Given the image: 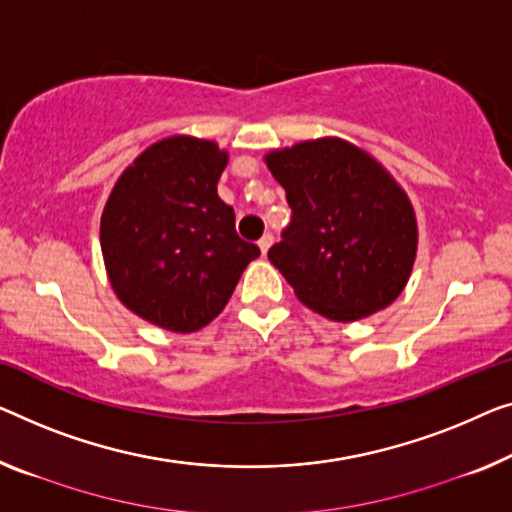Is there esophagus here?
I'll use <instances>...</instances> for the list:
<instances>
[{
    "instance_id": "obj_1",
    "label": "esophagus",
    "mask_w": 512,
    "mask_h": 512,
    "mask_svg": "<svg viewBox=\"0 0 512 512\" xmlns=\"http://www.w3.org/2000/svg\"><path fill=\"white\" fill-rule=\"evenodd\" d=\"M271 243H273V234H269V232H266V234L262 236V239H259V241H257V246H259V250H262V253L266 255V250H269V248H271Z\"/></svg>"
}]
</instances>
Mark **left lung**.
I'll return each mask as SVG.
<instances>
[{
  "label": "left lung",
  "mask_w": 512,
  "mask_h": 512,
  "mask_svg": "<svg viewBox=\"0 0 512 512\" xmlns=\"http://www.w3.org/2000/svg\"><path fill=\"white\" fill-rule=\"evenodd\" d=\"M266 165L292 209L269 259L299 301L333 322H356L398 299L418 232L391 174L338 137L271 151Z\"/></svg>",
  "instance_id": "obj_1"
}]
</instances>
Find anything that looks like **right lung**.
<instances>
[{
  "instance_id": "1",
  "label": "right lung",
  "mask_w": 512,
  "mask_h": 512,
  "mask_svg": "<svg viewBox=\"0 0 512 512\" xmlns=\"http://www.w3.org/2000/svg\"><path fill=\"white\" fill-rule=\"evenodd\" d=\"M225 165L216 142L167 137L126 167L103 209L101 248L114 292L167 331L207 326L259 257L218 197Z\"/></svg>"
}]
</instances>
